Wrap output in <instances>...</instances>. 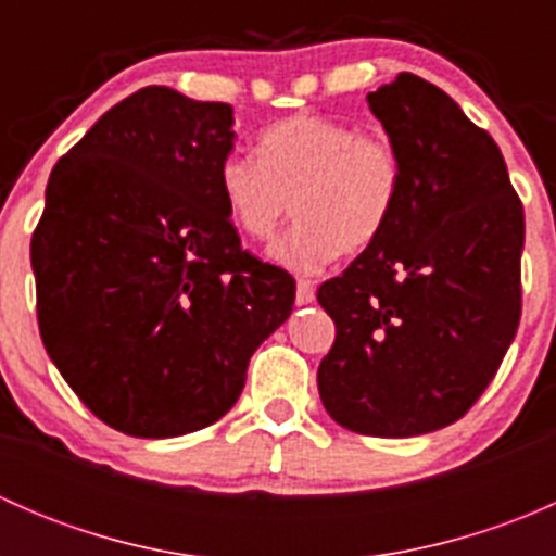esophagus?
Returning <instances> with one entry per match:
<instances>
[{"label":"esophagus","instance_id":"obj_1","mask_svg":"<svg viewBox=\"0 0 556 556\" xmlns=\"http://www.w3.org/2000/svg\"><path fill=\"white\" fill-rule=\"evenodd\" d=\"M314 301V285L309 279H299V285H295V304L299 306H306Z\"/></svg>","mask_w":556,"mask_h":556}]
</instances>
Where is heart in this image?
Masks as SVG:
<instances>
[{
  "label": "heart",
  "instance_id": "heart-1",
  "mask_svg": "<svg viewBox=\"0 0 556 556\" xmlns=\"http://www.w3.org/2000/svg\"><path fill=\"white\" fill-rule=\"evenodd\" d=\"M217 185L233 226L255 242H268L293 210L299 220L271 247V261L319 274L387 231L401 201L403 159L384 131L299 112L263 128L257 159L228 155Z\"/></svg>",
  "mask_w": 556,
  "mask_h": 556
}]
</instances>
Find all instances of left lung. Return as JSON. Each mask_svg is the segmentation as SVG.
<instances>
[{"label": "left lung", "mask_w": 556, "mask_h": 556, "mask_svg": "<svg viewBox=\"0 0 556 556\" xmlns=\"http://www.w3.org/2000/svg\"><path fill=\"white\" fill-rule=\"evenodd\" d=\"M368 106L403 159L390 226L317 301L336 323L317 387L341 428L408 439L457 422L521 317L525 210L495 139L401 72Z\"/></svg>", "instance_id": "left-lung-1"}]
</instances>
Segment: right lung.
Returning <instances> with one entry per match:
<instances>
[{"instance_id":"obj_1","label":"right lung","mask_w":556,"mask_h":556,"mask_svg":"<svg viewBox=\"0 0 556 556\" xmlns=\"http://www.w3.org/2000/svg\"><path fill=\"white\" fill-rule=\"evenodd\" d=\"M233 106L148 86L53 166L31 237L50 361L110 428L172 439L217 422L295 279L242 250L217 185Z\"/></svg>"}]
</instances>
